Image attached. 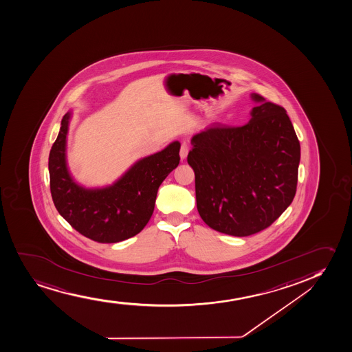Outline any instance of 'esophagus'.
I'll return each instance as SVG.
<instances>
[{"label": "esophagus", "mask_w": 352, "mask_h": 352, "mask_svg": "<svg viewBox=\"0 0 352 352\" xmlns=\"http://www.w3.org/2000/svg\"><path fill=\"white\" fill-rule=\"evenodd\" d=\"M190 144L187 140H184L182 142V146H180V158L185 159L187 157V154H188V151H190V146H188Z\"/></svg>", "instance_id": "1"}]
</instances>
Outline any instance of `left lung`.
Returning a JSON list of instances; mask_svg holds the SVG:
<instances>
[{
  "label": "left lung",
  "mask_w": 352,
  "mask_h": 352,
  "mask_svg": "<svg viewBox=\"0 0 352 352\" xmlns=\"http://www.w3.org/2000/svg\"><path fill=\"white\" fill-rule=\"evenodd\" d=\"M257 105L242 126L217 122L192 138L197 207L220 233L249 236L268 228L296 194L300 146L285 107Z\"/></svg>",
  "instance_id": "obj_1"
}]
</instances>
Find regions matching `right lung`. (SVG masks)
I'll return each instance as SVG.
<instances>
[{
    "label": "right lung",
    "instance_id": "right-lung-1",
    "mask_svg": "<svg viewBox=\"0 0 352 352\" xmlns=\"http://www.w3.org/2000/svg\"><path fill=\"white\" fill-rule=\"evenodd\" d=\"M70 113L64 116L49 154L50 192L56 210L74 230L99 243L124 241L142 232L153 213L159 186L180 162V144L139 160L115 185L87 190L69 175L65 139Z\"/></svg>",
    "mask_w": 352,
    "mask_h": 352
}]
</instances>
